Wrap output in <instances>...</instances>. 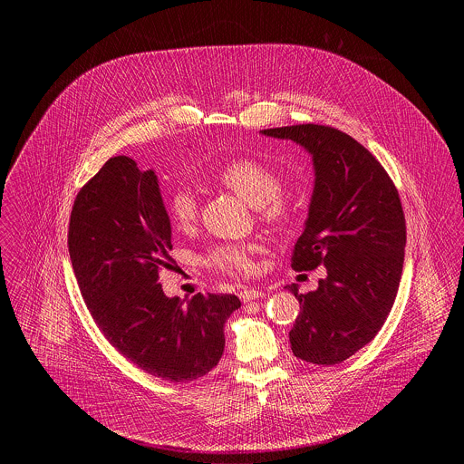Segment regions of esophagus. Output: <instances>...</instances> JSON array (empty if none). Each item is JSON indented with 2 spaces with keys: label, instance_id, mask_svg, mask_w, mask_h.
<instances>
[{
  "label": "esophagus",
  "instance_id": "34e87169",
  "mask_svg": "<svg viewBox=\"0 0 464 464\" xmlns=\"http://www.w3.org/2000/svg\"><path fill=\"white\" fill-rule=\"evenodd\" d=\"M265 296V293L261 291V289H257V287H246V289H243L241 293H239V298L246 304V302H252V300H259V298H263Z\"/></svg>",
  "mask_w": 464,
  "mask_h": 464
}]
</instances>
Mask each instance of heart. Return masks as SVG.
Returning <instances> with one entry per match:
<instances>
[{
	"mask_svg": "<svg viewBox=\"0 0 464 464\" xmlns=\"http://www.w3.org/2000/svg\"><path fill=\"white\" fill-rule=\"evenodd\" d=\"M219 180L250 207L259 208L271 223H282L289 218V201L280 195L282 179L266 162L256 159H236L219 169ZM168 210L179 228H188L198 216V201L189 189H177L169 197ZM257 243L221 245L208 252L207 265L227 275H248L256 269Z\"/></svg>",
	"mask_w": 464,
	"mask_h": 464,
	"instance_id": "1",
	"label": "heart"
}]
</instances>
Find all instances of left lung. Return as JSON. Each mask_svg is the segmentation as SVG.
<instances>
[{"label": "left lung", "mask_w": 464, "mask_h": 464, "mask_svg": "<svg viewBox=\"0 0 464 464\" xmlns=\"http://www.w3.org/2000/svg\"><path fill=\"white\" fill-rule=\"evenodd\" d=\"M300 144L314 168V188L291 267L325 266L327 276L300 302L289 332L293 353L337 364L382 329L397 298L405 252V218L397 188L381 162L353 137L324 125L261 130Z\"/></svg>", "instance_id": "1"}]
</instances>
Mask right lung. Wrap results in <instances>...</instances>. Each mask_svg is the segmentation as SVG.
Instances as JSON below:
<instances>
[{
	"label": "right lung",
	"mask_w": 464,
	"mask_h": 464,
	"mask_svg": "<svg viewBox=\"0 0 464 464\" xmlns=\"http://www.w3.org/2000/svg\"><path fill=\"white\" fill-rule=\"evenodd\" d=\"M80 293L109 343L146 373L175 384L207 375L225 350L236 295L166 296L171 223L153 169L112 157L76 195L67 234Z\"/></svg>",
	"instance_id": "add662e5"
}]
</instances>
